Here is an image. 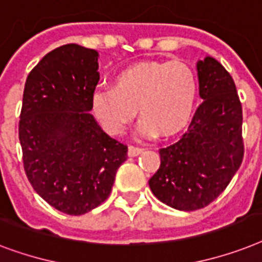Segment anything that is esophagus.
I'll return each mask as SVG.
<instances>
[{
	"label": "esophagus",
	"instance_id": "1",
	"mask_svg": "<svg viewBox=\"0 0 262 262\" xmlns=\"http://www.w3.org/2000/svg\"><path fill=\"white\" fill-rule=\"evenodd\" d=\"M141 152H143V148L137 147V146H129L128 147V156L129 157H137L139 156Z\"/></svg>",
	"mask_w": 262,
	"mask_h": 262
}]
</instances>
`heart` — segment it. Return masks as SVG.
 <instances>
[{
  "label": "heart",
  "mask_w": 262,
  "mask_h": 262,
  "mask_svg": "<svg viewBox=\"0 0 262 262\" xmlns=\"http://www.w3.org/2000/svg\"><path fill=\"white\" fill-rule=\"evenodd\" d=\"M198 97V78L184 62H139L115 75L114 86L92 95L93 114L106 133L119 135L141 115L138 133L171 135L189 120Z\"/></svg>",
  "instance_id": "b5f03b06"
}]
</instances>
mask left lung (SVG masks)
<instances>
[{"mask_svg":"<svg viewBox=\"0 0 262 262\" xmlns=\"http://www.w3.org/2000/svg\"><path fill=\"white\" fill-rule=\"evenodd\" d=\"M203 102L179 141L160 148L161 165L148 180L158 200L180 211L212 203L244 158L242 106L229 72L212 56L196 64Z\"/></svg>","mask_w":262,"mask_h":262,"instance_id":"obj_1","label":"left lung"}]
</instances>
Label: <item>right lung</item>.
<instances>
[{
    "instance_id": "obj_1",
    "label": "right lung",
    "mask_w": 262,
    "mask_h": 262,
    "mask_svg": "<svg viewBox=\"0 0 262 262\" xmlns=\"http://www.w3.org/2000/svg\"><path fill=\"white\" fill-rule=\"evenodd\" d=\"M98 52L78 45L52 50L25 81L18 138L25 174L36 193L68 215H83L110 196L127 146L89 112Z\"/></svg>"
}]
</instances>
